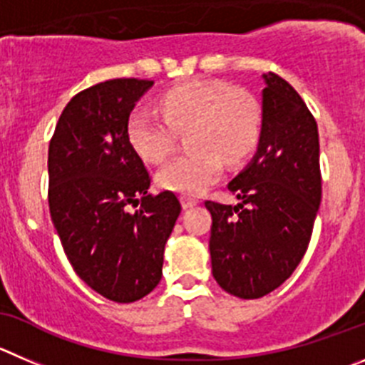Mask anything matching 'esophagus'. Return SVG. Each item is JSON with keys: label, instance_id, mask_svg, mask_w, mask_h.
Returning a JSON list of instances; mask_svg holds the SVG:
<instances>
[{"label": "esophagus", "instance_id": "34e87169", "mask_svg": "<svg viewBox=\"0 0 365 365\" xmlns=\"http://www.w3.org/2000/svg\"><path fill=\"white\" fill-rule=\"evenodd\" d=\"M198 203V200L196 198H189V196H182V205L183 209H190V207H194Z\"/></svg>", "mask_w": 365, "mask_h": 365}]
</instances>
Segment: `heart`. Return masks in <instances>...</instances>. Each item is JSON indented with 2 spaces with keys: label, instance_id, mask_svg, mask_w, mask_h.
<instances>
[{
  "label": "heart",
  "instance_id": "1",
  "mask_svg": "<svg viewBox=\"0 0 365 365\" xmlns=\"http://www.w3.org/2000/svg\"><path fill=\"white\" fill-rule=\"evenodd\" d=\"M162 117L133 111L125 135L133 151L149 163H160L175 145V129L186 131L187 155L167 162L156 175L162 189L198 196L221 175V160L247 158L259 138V110L243 90L221 81H190L160 97Z\"/></svg>",
  "mask_w": 365,
  "mask_h": 365
}]
</instances>
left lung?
<instances>
[{
    "label": "left lung",
    "mask_w": 365,
    "mask_h": 365,
    "mask_svg": "<svg viewBox=\"0 0 365 365\" xmlns=\"http://www.w3.org/2000/svg\"><path fill=\"white\" fill-rule=\"evenodd\" d=\"M257 153L229 183L237 205L207 200L210 261L217 284L259 299L294 274L304 257L322 196L319 131L301 95L264 73Z\"/></svg>",
    "instance_id": "left-lung-1"
}]
</instances>
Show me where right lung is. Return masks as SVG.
<instances>
[{
	"label": "right lung",
	"instance_id": "right-lung-1",
	"mask_svg": "<svg viewBox=\"0 0 365 365\" xmlns=\"http://www.w3.org/2000/svg\"><path fill=\"white\" fill-rule=\"evenodd\" d=\"M153 81L111 79L75 95L48 148V203L68 261L91 290L135 302L162 279L163 248L182 212L151 176L125 124ZM129 206H138L129 213Z\"/></svg>",
	"mask_w": 365,
	"mask_h": 365
}]
</instances>
